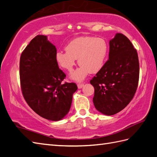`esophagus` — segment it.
Wrapping results in <instances>:
<instances>
[{"instance_id": "1", "label": "esophagus", "mask_w": 157, "mask_h": 157, "mask_svg": "<svg viewBox=\"0 0 157 157\" xmlns=\"http://www.w3.org/2000/svg\"><path fill=\"white\" fill-rule=\"evenodd\" d=\"M84 86V83H78V87L79 89H81Z\"/></svg>"}]
</instances>
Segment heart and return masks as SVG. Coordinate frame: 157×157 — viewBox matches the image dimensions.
I'll use <instances>...</instances> for the list:
<instances>
[{
    "label": "heart",
    "mask_w": 157,
    "mask_h": 157,
    "mask_svg": "<svg viewBox=\"0 0 157 157\" xmlns=\"http://www.w3.org/2000/svg\"><path fill=\"white\" fill-rule=\"evenodd\" d=\"M107 41L101 37H80L73 39L65 47L66 52H57L56 61L60 67L71 72L78 59L80 67L71 74L72 79L80 82L87 74H96L103 67L108 56Z\"/></svg>",
    "instance_id": "obj_1"
}]
</instances>
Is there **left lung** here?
Listing matches in <instances>:
<instances>
[{"mask_svg":"<svg viewBox=\"0 0 157 157\" xmlns=\"http://www.w3.org/2000/svg\"><path fill=\"white\" fill-rule=\"evenodd\" d=\"M108 60L90 83L94 87L93 102L107 116L122 110L132 100L139 79L136 50L125 35L116 33L109 42Z\"/></svg>","mask_w":157,"mask_h":157,"instance_id":"8db88e82","label":"left lung"}]
</instances>
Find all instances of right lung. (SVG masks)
I'll list each match as a JSON object with an SVG mask.
<instances>
[{"instance_id": "right-lung-1", "label": "right lung", "mask_w": 157, "mask_h": 157, "mask_svg": "<svg viewBox=\"0 0 157 157\" xmlns=\"http://www.w3.org/2000/svg\"><path fill=\"white\" fill-rule=\"evenodd\" d=\"M56 47L45 35L33 39L21 53L19 74L25 101L43 118L59 121L70 111L75 83H61L65 74L56 61Z\"/></svg>"}]
</instances>
